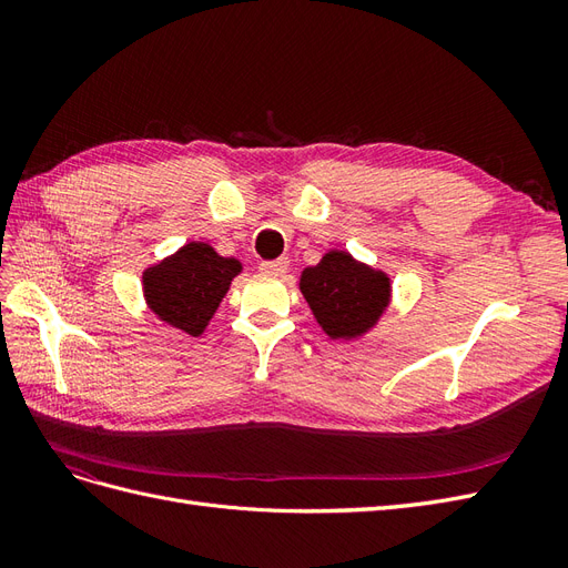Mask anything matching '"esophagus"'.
<instances>
[{
	"instance_id": "obj_1",
	"label": "esophagus",
	"mask_w": 568,
	"mask_h": 568,
	"mask_svg": "<svg viewBox=\"0 0 568 568\" xmlns=\"http://www.w3.org/2000/svg\"><path fill=\"white\" fill-rule=\"evenodd\" d=\"M261 270L265 274H274V277H282V274L288 270V261L286 257H280V261H263Z\"/></svg>"
}]
</instances>
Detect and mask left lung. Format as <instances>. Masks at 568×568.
Returning <instances> with one entry per match:
<instances>
[{
	"label": "left lung",
	"instance_id": "obj_1",
	"mask_svg": "<svg viewBox=\"0 0 568 568\" xmlns=\"http://www.w3.org/2000/svg\"><path fill=\"white\" fill-rule=\"evenodd\" d=\"M301 291L332 338L363 336L386 311L390 282L384 272L357 263L346 251L324 253L301 274Z\"/></svg>",
	"mask_w": 568,
	"mask_h": 568
}]
</instances>
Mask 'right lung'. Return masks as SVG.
Masks as SVG:
<instances>
[{
    "label": "right lung",
    "instance_id": "right-lung-1",
    "mask_svg": "<svg viewBox=\"0 0 568 568\" xmlns=\"http://www.w3.org/2000/svg\"><path fill=\"white\" fill-rule=\"evenodd\" d=\"M242 263L213 246L192 242L144 272V296L165 324L192 336L203 334Z\"/></svg>",
    "mask_w": 568,
    "mask_h": 568
}]
</instances>
